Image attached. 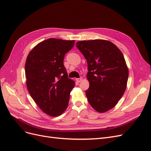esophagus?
Here are the masks:
<instances>
[{
  "instance_id": "esophagus-1",
  "label": "esophagus",
  "mask_w": 151,
  "mask_h": 151,
  "mask_svg": "<svg viewBox=\"0 0 151 151\" xmlns=\"http://www.w3.org/2000/svg\"><path fill=\"white\" fill-rule=\"evenodd\" d=\"M76 81H77V82H78V83H80V82H81L82 81H83V78H82V77H81V78L77 79Z\"/></svg>"
}]
</instances>
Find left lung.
I'll return each mask as SVG.
<instances>
[{"label":"left lung","mask_w":151,"mask_h":151,"mask_svg":"<svg viewBox=\"0 0 151 151\" xmlns=\"http://www.w3.org/2000/svg\"><path fill=\"white\" fill-rule=\"evenodd\" d=\"M76 47L88 62L89 103L96 111L106 112L116 106L127 88L129 69L123 55L104 40L80 41Z\"/></svg>","instance_id":"1"}]
</instances>
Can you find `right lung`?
<instances>
[{
    "label": "right lung",
    "mask_w": 151,
    "mask_h": 151,
    "mask_svg": "<svg viewBox=\"0 0 151 151\" xmlns=\"http://www.w3.org/2000/svg\"><path fill=\"white\" fill-rule=\"evenodd\" d=\"M74 43L75 40L49 38L36 45L26 58L27 88L40 109L51 116L65 111L75 86L63 65L65 55Z\"/></svg>",
    "instance_id": "right-lung-1"
}]
</instances>
